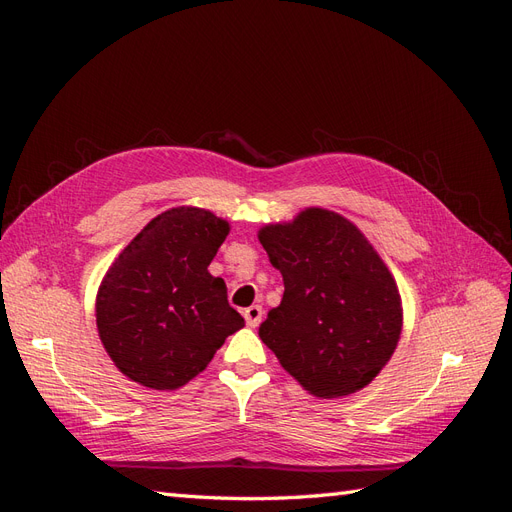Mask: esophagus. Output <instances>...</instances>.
I'll return each instance as SVG.
<instances>
[{
    "instance_id": "34e87169",
    "label": "esophagus",
    "mask_w": 512,
    "mask_h": 512,
    "mask_svg": "<svg viewBox=\"0 0 512 512\" xmlns=\"http://www.w3.org/2000/svg\"><path fill=\"white\" fill-rule=\"evenodd\" d=\"M262 307L260 305H252V307H247L245 312H243V318H245V322H247V327L250 329H256L258 324H260V320H262Z\"/></svg>"
}]
</instances>
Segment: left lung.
Here are the masks:
<instances>
[{
    "label": "left lung",
    "mask_w": 512,
    "mask_h": 512,
    "mask_svg": "<svg viewBox=\"0 0 512 512\" xmlns=\"http://www.w3.org/2000/svg\"><path fill=\"white\" fill-rule=\"evenodd\" d=\"M284 297L258 335L303 389L346 397L374 380L397 348L404 307L389 267L344 215L307 207L258 230Z\"/></svg>",
    "instance_id": "8db88e82"
}]
</instances>
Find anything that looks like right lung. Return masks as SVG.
<instances>
[{"label":"right lung","instance_id":"1","mask_svg":"<svg viewBox=\"0 0 512 512\" xmlns=\"http://www.w3.org/2000/svg\"><path fill=\"white\" fill-rule=\"evenodd\" d=\"M230 224L209 209L173 207L123 247L96 294L104 350L132 382L175 391L245 327L209 265Z\"/></svg>","mask_w":512,"mask_h":512}]
</instances>
